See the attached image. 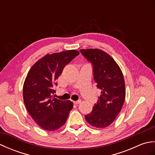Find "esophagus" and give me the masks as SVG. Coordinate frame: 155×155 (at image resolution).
Returning <instances> with one entry per match:
<instances>
[{
    "label": "esophagus",
    "instance_id": "obj_1",
    "mask_svg": "<svg viewBox=\"0 0 155 155\" xmlns=\"http://www.w3.org/2000/svg\"><path fill=\"white\" fill-rule=\"evenodd\" d=\"M81 100H79V101H73V103H74V104L77 105V104H80V103H81Z\"/></svg>",
    "mask_w": 155,
    "mask_h": 155
}]
</instances>
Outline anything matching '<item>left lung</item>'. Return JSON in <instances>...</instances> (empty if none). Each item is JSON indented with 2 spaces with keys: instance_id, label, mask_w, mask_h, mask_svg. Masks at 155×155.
Listing matches in <instances>:
<instances>
[{
  "instance_id": "8db88e82",
  "label": "left lung",
  "mask_w": 155,
  "mask_h": 155,
  "mask_svg": "<svg viewBox=\"0 0 155 155\" xmlns=\"http://www.w3.org/2000/svg\"><path fill=\"white\" fill-rule=\"evenodd\" d=\"M93 66L94 80L101 90L99 100L85 119L92 126L104 128L113 123L124 103L126 90L119 66L106 52L98 48L81 49Z\"/></svg>"
}]
</instances>
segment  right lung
Wrapping results in <instances>:
<instances>
[{
    "instance_id": "right-lung-1",
    "label": "right lung",
    "mask_w": 155,
    "mask_h": 155,
    "mask_svg": "<svg viewBox=\"0 0 155 155\" xmlns=\"http://www.w3.org/2000/svg\"><path fill=\"white\" fill-rule=\"evenodd\" d=\"M80 52L70 50L47 54L31 68L23 84V99L28 113L39 127L54 131L65 124L73 103L54 98L52 87L64 67Z\"/></svg>"
}]
</instances>
